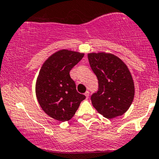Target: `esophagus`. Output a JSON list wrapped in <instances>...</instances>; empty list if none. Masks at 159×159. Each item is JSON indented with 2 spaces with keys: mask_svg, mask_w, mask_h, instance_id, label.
Segmentation results:
<instances>
[{
  "mask_svg": "<svg viewBox=\"0 0 159 159\" xmlns=\"http://www.w3.org/2000/svg\"><path fill=\"white\" fill-rule=\"evenodd\" d=\"M89 91H86V93H85V96H86V98H88V97H89Z\"/></svg>",
  "mask_w": 159,
  "mask_h": 159,
  "instance_id": "1",
  "label": "esophagus"
}]
</instances>
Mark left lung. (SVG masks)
I'll return each instance as SVG.
<instances>
[{
  "label": "left lung",
  "mask_w": 159,
  "mask_h": 159,
  "mask_svg": "<svg viewBox=\"0 0 159 159\" xmlns=\"http://www.w3.org/2000/svg\"><path fill=\"white\" fill-rule=\"evenodd\" d=\"M88 59L99 83L98 91L91 96L93 106L108 119L121 116L134 97V84L128 66L111 53H89Z\"/></svg>",
  "instance_id": "8db88e82"
}]
</instances>
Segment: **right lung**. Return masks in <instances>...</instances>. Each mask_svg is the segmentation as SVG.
Listing matches in <instances>:
<instances>
[{"label":"right lung","instance_id":"right-lung-1","mask_svg":"<svg viewBox=\"0 0 159 159\" xmlns=\"http://www.w3.org/2000/svg\"><path fill=\"white\" fill-rule=\"evenodd\" d=\"M84 53L62 49L50 56L39 71L35 94L44 112L59 121L70 120L86 97L76 91L70 72Z\"/></svg>","mask_w":159,"mask_h":159}]
</instances>
